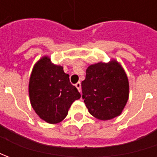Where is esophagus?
I'll use <instances>...</instances> for the list:
<instances>
[{"label": "esophagus", "mask_w": 157, "mask_h": 157, "mask_svg": "<svg viewBox=\"0 0 157 157\" xmlns=\"http://www.w3.org/2000/svg\"><path fill=\"white\" fill-rule=\"evenodd\" d=\"M75 86L77 87V89L78 90V92H80V91H81V84H80V82H78V83L75 85Z\"/></svg>", "instance_id": "1"}]
</instances>
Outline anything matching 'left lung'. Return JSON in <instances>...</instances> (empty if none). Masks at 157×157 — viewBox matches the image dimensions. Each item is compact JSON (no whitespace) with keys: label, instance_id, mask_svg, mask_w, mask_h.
<instances>
[{"label":"left lung","instance_id":"left-lung-1","mask_svg":"<svg viewBox=\"0 0 157 157\" xmlns=\"http://www.w3.org/2000/svg\"><path fill=\"white\" fill-rule=\"evenodd\" d=\"M81 83L82 98L89 113L101 121L121 114L129 97L126 71L115 59L89 65Z\"/></svg>","mask_w":157,"mask_h":157}]
</instances>
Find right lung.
<instances>
[{"label": "right lung", "mask_w": 157, "mask_h": 157, "mask_svg": "<svg viewBox=\"0 0 157 157\" xmlns=\"http://www.w3.org/2000/svg\"><path fill=\"white\" fill-rule=\"evenodd\" d=\"M29 101L36 114L47 123L57 124L67 116L71 104L80 98L70 83L63 66L44 56L34 64L29 82Z\"/></svg>", "instance_id": "1"}]
</instances>
